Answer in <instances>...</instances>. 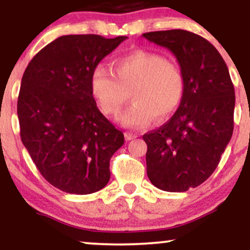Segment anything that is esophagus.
<instances>
[{
	"mask_svg": "<svg viewBox=\"0 0 250 250\" xmlns=\"http://www.w3.org/2000/svg\"><path fill=\"white\" fill-rule=\"evenodd\" d=\"M125 140H127V141H130V140H133V139H135V137H136V135L133 134V133H125Z\"/></svg>",
	"mask_w": 250,
	"mask_h": 250,
	"instance_id": "esophagus-1",
	"label": "esophagus"
}]
</instances>
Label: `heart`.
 I'll return each mask as SVG.
<instances>
[{
  "mask_svg": "<svg viewBox=\"0 0 250 250\" xmlns=\"http://www.w3.org/2000/svg\"><path fill=\"white\" fill-rule=\"evenodd\" d=\"M115 75L96 65L90 75V93L103 114L116 116L129 94L133 104L120 116L128 128H145L154 119H168L185 95V76L177 63L155 53L135 51L113 63Z\"/></svg>",
  "mask_w": 250,
  "mask_h": 250,
  "instance_id": "b5f03b06",
  "label": "heart"
}]
</instances>
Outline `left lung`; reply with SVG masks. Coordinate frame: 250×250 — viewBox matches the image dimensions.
I'll return each instance as SVG.
<instances>
[{
	"instance_id": "left-lung-1",
	"label": "left lung",
	"mask_w": 250,
	"mask_h": 250,
	"mask_svg": "<svg viewBox=\"0 0 250 250\" xmlns=\"http://www.w3.org/2000/svg\"><path fill=\"white\" fill-rule=\"evenodd\" d=\"M142 36L174 54L186 82L182 102L171 119L143 135L147 175L162 190L187 191L214 173L230 141L233 82L225 60L202 36L182 29Z\"/></svg>"
}]
</instances>
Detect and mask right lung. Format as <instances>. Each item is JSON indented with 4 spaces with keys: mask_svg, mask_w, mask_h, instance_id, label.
Wrapping results in <instances>:
<instances>
[{
    "mask_svg": "<svg viewBox=\"0 0 250 250\" xmlns=\"http://www.w3.org/2000/svg\"><path fill=\"white\" fill-rule=\"evenodd\" d=\"M127 36L65 35L34 56L22 77L17 116L22 143L50 185L85 195L105 187L125 136L102 115L90 75Z\"/></svg>",
    "mask_w": 250,
    "mask_h": 250,
    "instance_id": "1",
    "label": "right lung"
}]
</instances>
